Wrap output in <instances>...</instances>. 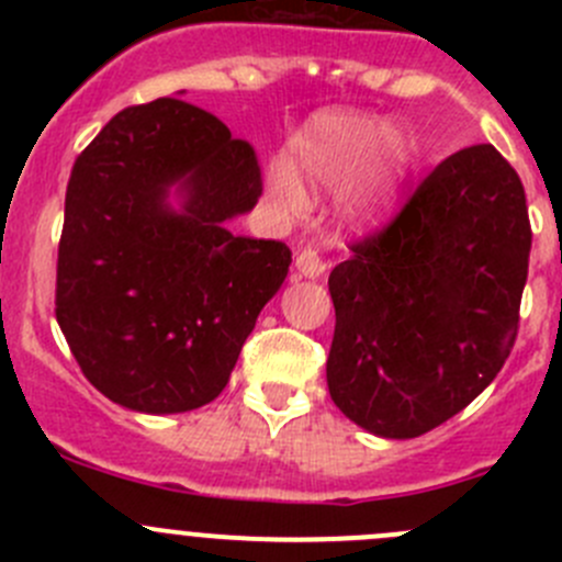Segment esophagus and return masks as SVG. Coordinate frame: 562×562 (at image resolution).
<instances>
[{"instance_id": "esophagus-1", "label": "esophagus", "mask_w": 562, "mask_h": 562, "mask_svg": "<svg viewBox=\"0 0 562 562\" xmlns=\"http://www.w3.org/2000/svg\"><path fill=\"white\" fill-rule=\"evenodd\" d=\"M296 269H299V274H304V277H321L323 271L328 269V263L321 258V255H317V249L307 247L296 255Z\"/></svg>"}]
</instances>
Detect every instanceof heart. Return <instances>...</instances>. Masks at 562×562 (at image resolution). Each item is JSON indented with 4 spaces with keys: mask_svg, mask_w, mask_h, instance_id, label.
I'll return each instance as SVG.
<instances>
[{
    "mask_svg": "<svg viewBox=\"0 0 562 562\" xmlns=\"http://www.w3.org/2000/svg\"><path fill=\"white\" fill-rule=\"evenodd\" d=\"M293 166L317 190L348 188V209L356 217H375L396 195L411 162V144L383 119L361 113H317L291 144ZM296 173L277 162L269 171V195L285 214L307 206Z\"/></svg>",
    "mask_w": 562,
    "mask_h": 562,
    "instance_id": "obj_1",
    "label": "heart"
}]
</instances>
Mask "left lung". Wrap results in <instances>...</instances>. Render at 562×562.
Segmentation results:
<instances>
[{
    "label": "left lung",
    "instance_id": "obj_1",
    "mask_svg": "<svg viewBox=\"0 0 562 562\" xmlns=\"http://www.w3.org/2000/svg\"><path fill=\"white\" fill-rule=\"evenodd\" d=\"M530 245L525 187L495 146L438 162L328 277L334 405L396 440L468 407L517 342Z\"/></svg>",
    "mask_w": 562,
    "mask_h": 562
}]
</instances>
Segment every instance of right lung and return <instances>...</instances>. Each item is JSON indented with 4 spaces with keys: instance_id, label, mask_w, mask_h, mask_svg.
Returning <instances> with one entry per match:
<instances>
[{
    "instance_id": "right-lung-1",
    "label": "right lung",
    "mask_w": 562,
    "mask_h": 562,
    "mask_svg": "<svg viewBox=\"0 0 562 562\" xmlns=\"http://www.w3.org/2000/svg\"><path fill=\"white\" fill-rule=\"evenodd\" d=\"M181 180L184 213L167 209ZM263 192L249 140L176 98L119 111L76 157L56 258V321L83 378L116 405L184 413L228 386L291 249L225 220Z\"/></svg>"
}]
</instances>
